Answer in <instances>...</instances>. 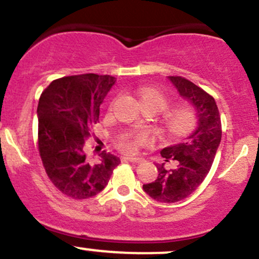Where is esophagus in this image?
I'll use <instances>...</instances> for the list:
<instances>
[{"label": "esophagus", "mask_w": 259, "mask_h": 259, "mask_svg": "<svg viewBox=\"0 0 259 259\" xmlns=\"http://www.w3.org/2000/svg\"><path fill=\"white\" fill-rule=\"evenodd\" d=\"M125 159L129 160V162H133V163H141L142 162V158H136V157H132V156L125 157Z\"/></svg>", "instance_id": "34e87169"}]
</instances>
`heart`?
Returning <instances> with one entry per match:
<instances>
[{
    "label": "heart",
    "instance_id": "obj_1",
    "mask_svg": "<svg viewBox=\"0 0 259 259\" xmlns=\"http://www.w3.org/2000/svg\"><path fill=\"white\" fill-rule=\"evenodd\" d=\"M140 102L141 106L150 105L157 109V112L163 111L167 107V99L162 92L152 88H145L140 91ZM196 113L189 106H178L169 109L164 114L163 126L164 132L170 138H184L190 134L196 126ZM147 142L146 134H136L132 138L124 140L120 147L127 153H135L140 146Z\"/></svg>",
    "mask_w": 259,
    "mask_h": 259
}]
</instances>
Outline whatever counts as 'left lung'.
I'll return each mask as SVG.
<instances>
[{
  "label": "left lung",
  "instance_id": "1",
  "mask_svg": "<svg viewBox=\"0 0 259 259\" xmlns=\"http://www.w3.org/2000/svg\"><path fill=\"white\" fill-rule=\"evenodd\" d=\"M184 100L196 111L197 126L179 144L163 148L160 154L174 167L167 169L165 163L156 164L158 177L153 183L142 186L153 200L174 203L189 197L201 185L214 160L222 140L221 114L214 99L194 82L181 76H168Z\"/></svg>",
  "mask_w": 259,
  "mask_h": 259
}]
</instances>
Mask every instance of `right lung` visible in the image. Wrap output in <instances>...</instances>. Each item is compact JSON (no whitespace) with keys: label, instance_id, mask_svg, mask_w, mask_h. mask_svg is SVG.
<instances>
[{"label":"right lung","instance_id":"right-lung-1","mask_svg":"<svg viewBox=\"0 0 259 259\" xmlns=\"http://www.w3.org/2000/svg\"><path fill=\"white\" fill-rule=\"evenodd\" d=\"M114 82V76L92 73L64 76L53 80L38 100V152L44 168L53 185L74 200L102 191L120 163L119 157L106 151L92 159L85 144Z\"/></svg>","mask_w":259,"mask_h":259}]
</instances>
